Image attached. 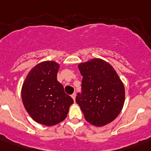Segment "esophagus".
Segmentation results:
<instances>
[{
    "instance_id": "obj_1",
    "label": "esophagus",
    "mask_w": 151,
    "mask_h": 151,
    "mask_svg": "<svg viewBox=\"0 0 151 151\" xmlns=\"http://www.w3.org/2000/svg\"><path fill=\"white\" fill-rule=\"evenodd\" d=\"M71 97L73 98V99L75 101V98H76V93H73V94L71 95Z\"/></svg>"
}]
</instances>
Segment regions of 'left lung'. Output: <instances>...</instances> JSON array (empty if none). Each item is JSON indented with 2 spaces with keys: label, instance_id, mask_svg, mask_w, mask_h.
Returning a JSON list of instances; mask_svg holds the SVG:
<instances>
[{
  "label": "left lung",
  "instance_id": "8db88e82",
  "mask_svg": "<svg viewBox=\"0 0 151 151\" xmlns=\"http://www.w3.org/2000/svg\"><path fill=\"white\" fill-rule=\"evenodd\" d=\"M83 77L76 102L90 124L103 126L118 116L124 103L123 83L112 66L93 59L78 66Z\"/></svg>",
  "mask_w": 151,
  "mask_h": 151
}]
</instances>
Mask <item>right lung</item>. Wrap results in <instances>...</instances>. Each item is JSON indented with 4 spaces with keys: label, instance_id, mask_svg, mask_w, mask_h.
Returning a JSON list of instances; mask_svg holds the SVG:
<instances>
[{
    "label": "right lung",
    "instance_id": "obj_1",
    "mask_svg": "<svg viewBox=\"0 0 151 151\" xmlns=\"http://www.w3.org/2000/svg\"><path fill=\"white\" fill-rule=\"evenodd\" d=\"M59 68L55 62H42L29 71L22 85V99L26 110L35 122L47 126L63 122L73 103L57 81Z\"/></svg>",
    "mask_w": 151,
    "mask_h": 151
}]
</instances>
